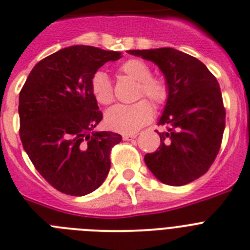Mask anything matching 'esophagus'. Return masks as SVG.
Here are the masks:
<instances>
[{"mask_svg":"<svg viewBox=\"0 0 250 250\" xmlns=\"http://www.w3.org/2000/svg\"><path fill=\"white\" fill-rule=\"evenodd\" d=\"M123 141H132V139L137 138V134H123Z\"/></svg>","mask_w":250,"mask_h":250,"instance_id":"1","label":"esophagus"}]
</instances>
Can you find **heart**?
I'll use <instances>...</instances> for the list:
<instances>
[{"label":"heart","instance_id":"heart-1","mask_svg":"<svg viewBox=\"0 0 250 250\" xmlns=\"http://www.w3.org/2000/svg\"><path fill=\"white\" fill-rule=\"evenodd\" d=\"M120 71L139 85L137 97L146 96L154 104L162 106L169 97V86L163 78L151 76V70L141 59H129L120 66ZM91 91L101 104L113 101V87L104 71H96L91 78ZM153 106L146 100L133 104H116L106 112V125L109 129L121 133H136L153 118Z\"/></svg>","mask_w":250,"mask_h":250}]
</instances>
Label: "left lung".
Masks as SVG:
<instances>
[{
    "label": "left lung",
    "mask_w": 250,
    "mask_h": 250,
    "mask_svg": "<svg viewBox=\"0 0 250 250\" xmlns=\"http://www.w3.org/2000/svg\"><path fill=\"white\" fill-rule=\"evenodd\" d=\"M128 53L158 65L169 86L158 122L167 132L144 162L163 184L186 185L209 169L220 150L226 125L220 85L204 62L174 48Z\"/></svg>",
    "instance_id": "obj_1"
}]
</instances>
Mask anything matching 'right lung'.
I'll return each mask as SVG.
<instances>
[{
    "label": "right lung",
    "instance_id": "add662e5",
    "mask_svg": "<svg viewBox=\"0 0 250 250\" xmlns=\"http://www.w3.org/2000/svg\"><path fill=\"white\" fill-rule=\"evenodd\" d=\"M120 51L90 45L60 49L30 71L20 92V137L39 174L60 192L83 196L99 188L121 134L93 130L102 120L91 78Z\"/></svg>",
    "mask_w": 250,
    "mask_h": 250
}]
</instances>
